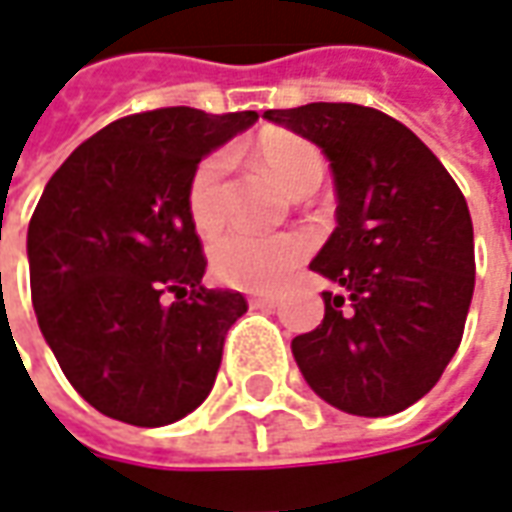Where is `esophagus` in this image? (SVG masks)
Returning <instances> with one entry per match:
<instances>
[{
    "mask_svg": "<svg viewBox=\"0 0 512 512\" xmlns=\"http://www.w3.org/2000/svg\"><path fill=\"white\" fill-rule=\"evenodd\" d=\"M252 308H274L277 305V300L271 297V294H257V297H252Z\"/></svg>",
    "mask_w": 512,
    "mask_h": 512,
    "instance_id": "34e87169",
    "label": "esophagus"
}]
</instances>
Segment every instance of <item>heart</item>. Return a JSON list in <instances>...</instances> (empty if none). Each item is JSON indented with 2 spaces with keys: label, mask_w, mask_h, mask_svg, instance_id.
<instances>
[{
  "label": "heart",
  "mask_w": 512,
  "mask_h": 512,
  "mask_svg": "<svg viewBox=\"0 0 512 512\" xmlns=\"http://www.w3.org/2000/svg\"><path fill=\"white\" fill-rule=\"evenodd\" d=\"M255 159L288 196L302 198L314 193L325 176V159L314 142L269 131L255 142ZM227 151L204 156L187 184V207L201 232H215L227 218ZM308 252V243L294 232L255 235V232H227L212 246V269L235 288L271 291L283 283Z\"/></svg>",
  "instance_id": "b5f03b06"
}]
</instances>
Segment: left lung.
Here are the masks:
<instances>
[{
    "mask_svg": "<svg viewBox=\"0 0 512 512\" xmlns=\"http://www.w3.org/2000/svg\"><path fill=\"white\" fill-rule=\"evenodd\" d=\"M328 156L336 229L311 260L333 291L291 342L322 401L358 417L403 412L462 342L474 297V224L443 162L398 120L356 103L263 114Z\"/></svg>",
    "mask_w": 512,
    "mask_h": 512,
    "instance_id": "left-lung-1",
    "label": "left lung"
}]
</instances>
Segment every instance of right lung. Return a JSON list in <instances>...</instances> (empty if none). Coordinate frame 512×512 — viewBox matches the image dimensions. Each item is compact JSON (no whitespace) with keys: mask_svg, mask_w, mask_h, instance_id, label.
Returning <instances> with one entry per match:
<instances>
[{"mask_svg":"<svg viewBox=\"0 0 512 512\" xmlns=\"http://www.w3.org/2000/svg\"><path fill=\"white\" fill-rule=\"evenodd\" d=\"M255 123V111L190 106L131 114L78 145L38 198L27 227L38 328L106 417L156 429L210 395L246 300L201 285L207 260L187 184L204 156Z\"/></svg>","mask_w":512,"mask_h":512,"instance_id":"add662e5","label":"right lung"}]
</instances>
